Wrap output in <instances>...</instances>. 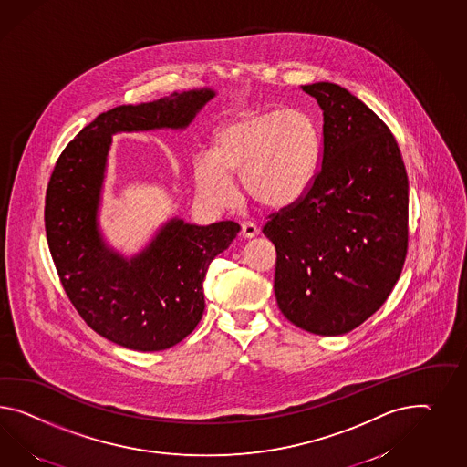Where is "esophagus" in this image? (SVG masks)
Wrapping results in <instances>:
<instances>
[{"label":"esophagus","instance_id":"obj_1","mask_svg":"<svg viewBox=\"0 0 467 467\" xmlns=\"http://www.w3.org/2000/svg\"><path fill=\"white\" fill-rule=\"evenodd\" d=\"M258 233H260V229H258L256 224H253L250 221L241 223V236H243V238L250 240V238H254Z\"/></svg>","mask_w":467,"mask_h":467}]
</instances>
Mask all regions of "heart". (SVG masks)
<instances>
[{"mask_svg": "<svg viewBox=\"0 0 467 467\" xmlns=\"http://www.w3.org/2000/svg\"><path fill=\"white\" fill-rule=\"evenodd\" d=\"M316 156V127L301 110L244 112L215 132L211 154L197 156L193 180L202 197L215 205L233 202L231 177L240 175L246 199L285 207L307 189Z\"/></svg>", "mask_w": 467, "mask_h": 467, "instance_id": "obj_1", "label": "heart"}]
</instances>
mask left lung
<instances>
[{
	"label": "left lung",
	"mask_w": 467,
	"mask_h": 467,
	"mask_svg": "<svg viewBox=\"0 0 467 467\" xmlns=\"http://www.w3.org/2000/svg\"><path fill=\"white\" fill-rule=\"evenodd\" d=\"M323 110L319 168L297 201L268 215L278 309L337 337L389 297L408 252V175L389 127L335 83L304 85Z\"/></svg>",
	"instance_id": "obj_1"
}]
</instances>
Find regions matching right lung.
Returning a JSON list of instances; mask_svg holds the SVG:
<instances>
[{
	"mask_svg": "<svg viewBox=\"0 0 467 467\" xmlns=\"http://www.w3.org/2000/svg\"><path fill=\"white\" fill-rule=\"evenodd\" d=\"M214 95L190 89L103 112L64 148L47 185L46 234L66 296L89 328L130 350H164L195 329L205 309L207 266L236 238L240 224L171 219L132 260L109 250L97 211L112 134L183 129Z\"/></svg>",
	"mask_w": 467,
	"mask_h": 467,
	"instance_id": "right-lung-1",
	"label": "right lung"
}]
</instances>
